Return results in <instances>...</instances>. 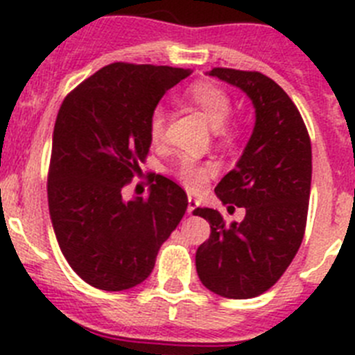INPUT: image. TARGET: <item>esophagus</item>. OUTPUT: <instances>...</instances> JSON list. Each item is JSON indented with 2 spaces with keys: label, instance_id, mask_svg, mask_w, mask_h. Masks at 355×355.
I'll return each instance as SVG.
<instances>
[{
  "label": "esophagus",
  "instance_id": "34e87169",
  "mask_svg": "<svg viewBox=\"0 0 355 355\" xmlns=\"http://www.w3.org/2000/svg\"><path fill=\"white\" fill-rule=\"evenodd\" d=\"M187 201H189V205H187V214H189V216H191V214L194 212V209H196V207H198V200H196V198L189 196V198H187Z\"/></svg>",
  "mask_w": 355,
  "mask_h": 355
}]
</instances>
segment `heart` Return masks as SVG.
Here are the masks:
<instances>
[{"label":"heart","mask_w":355,"mask_h":355,"mask_svg":"<svg viewBox=\"0 0 355 355\" xmlns=\"http://www.w3.org/2000/svg\"><path fill=\"white\" fill-rule=\"evenodd\" d=\"M185 101L193 104L194 107L201 111L209 118V122L217 129V136L221 141H230L235 136V130L230 127L223 125L228 120L230 113H232V97L223 86L216 85L212 81H196L189 85L184 92ZM164 127H166V116L162 110H154L148 118V136L150 141L157 145L164 138ZM214 166L210 162H201L198 159L185 155L180 159L177 166L178 180L187 187L189 191L201 189L209 180L210 173H212Z\"/></svg>","instance_id":"1"}]
</instances>
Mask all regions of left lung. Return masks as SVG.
I'll list each match as a JSON object with an SVG mask.
<instances>
[{"label": "left lung", "mask_w": 355, "mask_h": 355, "mask_svg": "<svg viewBox=\"0 0 355 355\" xmlns=\"http://www.w3.org/2000/svg\"><path fill=\"white\" fill-rule=\"evenodd\" d=\"M210 76L239 86L253 101L257 123L237 168L216 187L228 212L242 207V223L226 225L214 209H194L210 225L198 248L201 283L221 297L251 299L276 285L301 248L311 191V141L286 92L254 70L216 67Z\"/></svg>", "instance_id": "8db88e82"}]
</instances>
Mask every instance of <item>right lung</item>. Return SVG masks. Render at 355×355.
I'll return each instance as SVG.
<instances>
[{
    "instance_id": "add662e5",
    "label": "right lung",
    "mask_w": 355,
    "mask_h": 355,
    "mask_svg": "<svg viewBox=\"0 0 355 355\" xmlns=\"http://www.w3.org/2000/svg\"><path fill=\"white\" fill-rule=\"evenodd\" d=\"M189 69L116 62L63 101L53 132L47 201L56 241L88 285L120 292L150 276L162 242L178 226L187 194L155 175L146 198L123 201L150 150L148 118Z\"/></svg>"
}]
</instances>
